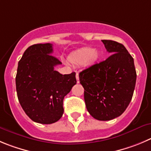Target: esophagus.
Here are the masks:
<instances>
[{"instance_id": "obj_1", "label": "esophagus", "mask_w": 151, "mask_h": 151, "mask_svg": "<svg viewBox=\"0 0 151 151\" xmlns=\"http://www.w3.org/2000/svg\"><path fill=\"white\" fill-rule=\"evenodd\" d=\"M76 79H77V83H80V80H79V74L78 73H76Z\"/></svg>"}]
</instances>
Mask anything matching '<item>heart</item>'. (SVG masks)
I'll return each instance as SVG.
<instances>
[{"label":"heart","instance_id":"obj_1","mask_svg":"<svg viewBox=\"0 0 151 151\" xmlns=\"http://www.w3.org/2000/svg\"><path fill=\"white\" fill-rule=\"evenodd\" d=\"M99 56L100 52L98 50L91 47H84L71 53L68 56V60L72 64L80 65L86 63L88 64L95 63Z\"/></svg>","mask_w":151,"mask_h":151}]
</instances>
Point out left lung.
<instances>
[{
  "instance_id": "obj_1",
  "label": "left lung",
  "mask_w": 151,
  "mask_h": 151,
  "mask_svg": "<svg viewBox=\"0 0 151 151\" xmlns=\"http://www.w3.org/2000/svg\"><path fill=\"white\" fill-rule=\"evenodd\" d=\"M112 53L107 59L79 74L84 88L88 112L99 121L120 116L130 103L136 81L134 60L126 47L112 40H102Z\"/></svg>"
}]
</instances>
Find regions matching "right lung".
Segmentation results:
<instances>
[{
    "mask_svg": "<svg viewBox=\"0 0 151 151\" xmlns=\"http://www.w3.org/2000/svg\"><path fill=\"white\" fill-rule=\"evenodd\" d=\"M52 53V44L29 46L18 62L15 77L22 109L31 120L44 124L61 118L64 97L77 83L75 72L63 75L55 71V66L62 63Z\"/></svg>",
    "mask_w": 151,
    "mask_h": 151,
    "instance_id": "obj_1",
    "label": "right lung"
}]
</instances>
